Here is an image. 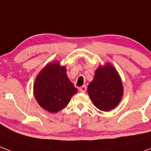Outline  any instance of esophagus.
Instances as JSON below:
<instances>
[{
  "mask_svg": "<svg viewBox=\"0 0 151 151\" xmlns=\"http://www.w3.org/2000/svg\"><path fill=\"white\" fill-rule=\"evenodd\" d=\"M86 90H87V88H86V86H85V85H83V86H82V87L79 88V91L82 92V93H85Z\"/></svg>",
  "mask_w": 151,
  "mask_h": 151,
  "instance_id": "esophagus-1",
  "label": "esophagus"
}]
</instances>
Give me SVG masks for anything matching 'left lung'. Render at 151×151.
<instances>
[{
  "label": "left lung",
  "mask_w": 151,
  "mask_h": 151,
  "mask_svg": "<svg viewBox=\"0 0 151 151\" xmlns=\"http://www.w3.org/2000/svg\"><path fill=\"white\" fill-rule=\"evenodd\" d=\"M88 93L94 106L102 111H110L119 104L123 86L118 72L111 64L106 63L96 69Z\"/></svg>",
  "instance_id": "1"
}]
</instances>
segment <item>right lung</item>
<instances>
[{"mask_svg":"<svg viewBox=\"0 0 151 151\" xmlns=\"http://www.w3.org/2000/svg\"><path fill=\"white\" fill-rule=\"evenodd\" d=\"M33 89L38 104L50 113L66 107L78 91L68 78L66 66H61L57 61L47 64L38 73Z\"/></svg>","mask_w":151,"mask_h":151,"instance_id":"1","label":"right lung"}]
</instances>
